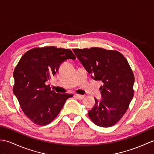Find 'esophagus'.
I'll list each match as a JSON object with an SVG mask.
<instances>
[{"label": "esophagus", "instance_id": "1", "mask_svg": "<svg viewBox=\"0 0 154 154\" xmlns=\"http://www.w3.org/2000/svg\"><path fill=\"white\" fill-rule=\"evenodd\" d=\"M75 97H76L77 98H78L79 100H81V99L84 98V97H85V95H81V94H75Z\"/></svg>", "mask_w": 154, "mask_h": 154}]
</instances>
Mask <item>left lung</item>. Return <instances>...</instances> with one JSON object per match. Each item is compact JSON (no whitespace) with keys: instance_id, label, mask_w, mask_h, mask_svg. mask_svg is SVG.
Here are the masks:
<instances>
[{"instance_id":"1","label":"left lung","mask_w":154,"mask_h":154,"mask_svg":"<svg viewBox=\"0 0 154 154\" xmlns=\"http://www.w3.org/2000/svg\"><path fill=\"white\" fill-rule=\"evenodd\" d=\"M73 51L91 77L103 83L102 99L94 98L89 117L99 127L114 125L127 112L134 95V77L127 60L119 52L101 48Z\"/></svg>"}]
</instances>
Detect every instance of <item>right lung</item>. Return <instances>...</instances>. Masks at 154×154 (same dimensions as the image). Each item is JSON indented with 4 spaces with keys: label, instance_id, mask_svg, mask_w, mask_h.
<instances>
[{
    "label": "right lung",
    "instance_id": "add662e5",
    "mask_svg": "<svg viewBox=\"0 0 154 154\" xmlns=\"http://www.w3.org/2000/svg\"><path fill=\"white\" fill-rule=\"evenodd\" d=\"M75 60L69 49L54 46L36 48L25 53L14 69V94L32 122L46 125L58 115L67 99L73 94L56 93L45 83L64 61Z\"/></svg>",
    "mask_w": 154,
    "mask_h": 154
}]
</instances>
